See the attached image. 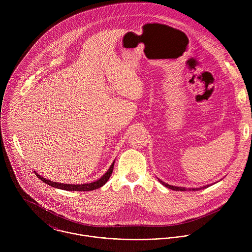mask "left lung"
<instances>
[{
	"mask_svg": "<svg viewBox=\"0 0 252 252\" xmlns=\"http://www.w3.org/2000/svg\"><path fill=\"white\" fill-rule=\"evenodd\" d=\"M159 182L162 183L165 187H168L172 190H176V191H186V190H190V191H197V190H201V189H205L207 187H209V185H206V186H203V187H199V188H185V187H179V186H173V185H170L164 181H162L161 180H159Z\"/></svg>",
	"mask_w": 252,
	"mask_h": 252,
	"instance_id": "1",
	"label": "left lung"
}]
</instances>
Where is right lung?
I'll return each instance as SVG.
<instances>
[{
    "mask_svg": "<svg viewBox=\"0 0 252 252\" xmlns=\"http://www.w3.org/2000/svg\"><path fill=\"white\" fill-rule=\"evenodd\" d=\"M113 166H114V161L111 164V166L109 167L108 172L97 181L94 182H90V183H85V184H66V183H59V182H55V181H51V180H46L44 178H42L41 176H39L38 174H36L35 172V175L40 180H42L44 183L51 185L52 187L58 188V189H62V190H67V191H91V190H95L98 189L100 187H102L104 184H106V182L108 181L109 177L112 174L113 171Z\"/></svg>",
    "mask_w": 252,
    "mask_h": 252,
    "instance_id": "1",
    "label": "right lung"
}]
</instances>
